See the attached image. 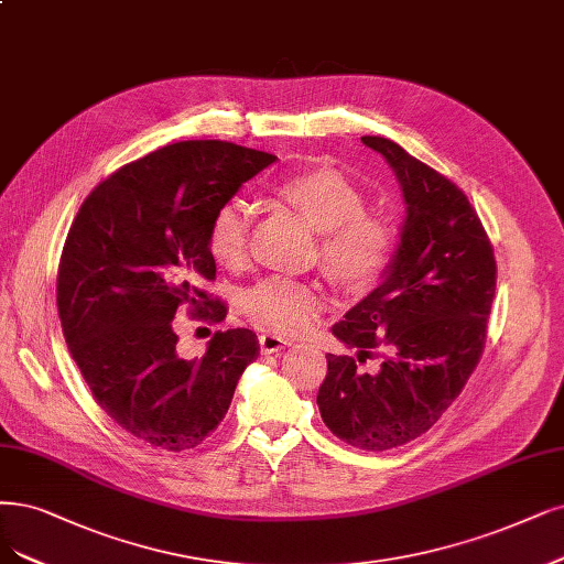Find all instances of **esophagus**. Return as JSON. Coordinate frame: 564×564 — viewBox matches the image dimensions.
<instances>
[{
    "label": "esophagus",
    "mask_w": 564,
    "mask_h": 564,
    "mask_svg": "<svg viewBox=\"0 0 564 564\" xmlns=\"http://www.w3.org/2000/svg\"><path fill=\"white\" fill-rule=\"evenodd\" d=\"M288 346H290V341L281 335H271V332L260 335V350L264 352V356H269V352H281Z\"/></svg>",
    "instance_id": "obj_1"
}]
</instances>
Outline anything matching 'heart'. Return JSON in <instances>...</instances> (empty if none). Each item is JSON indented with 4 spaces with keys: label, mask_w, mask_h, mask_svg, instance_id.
Masks as SVG:
<instances>
[{
    "label": "heart",
    "mask_w": 564,
    "mask_h": 564,
    "mask_svg": "<svg viewBox=\"0 0 564 564\" xmlns=\"http://www.w3.org/2000/svg\"><path fill=\"white\" fill-rule=\"evenodd\" d=\"M274 193L321 232L318 260L329 279L365 288L383 274L394 250V229L386 218L365 212L367 197L348 176L316 166L283 178ZM248 227L250 212L241 199H227L216 208L206 227V248L216 264L225 269L246 264ZM241 306L248 318L264 327L302 332L314 323L323 295L311 283L271 276L248 288Z\"/></svg>",
    "instance_id": "b5f03b06"
}]
</instances>
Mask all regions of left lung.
<instances>
[{
	"instance_id": "left-lung-1",
	"label": "left lung",
	"mask_w": 564,
	"mask_h": 564,
	"mask_svg": "<svg viewBox=\"0 0 564 564\" xmlns=\"http://www.w3.org/2000/svg\"><path fill=\"white\" fill-rule=\"evenodd\" d=\"M400 181L406 216L377 290L332 335L358 360L327 352L323 423L341 442L388 451L427 432L463 392L486 344L497 264L467 195L400 143L362 137ZM381 347L377 372L361 365Z\"/></svg>"
}]
</instances>
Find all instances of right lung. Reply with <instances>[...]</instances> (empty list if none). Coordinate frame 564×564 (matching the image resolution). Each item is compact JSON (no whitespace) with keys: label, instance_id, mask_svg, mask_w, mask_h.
Returning <instances> with one entry per match:
<instances>
[{"label":"right lung","instance_id":"right-lung-1","mask_svg":"<svg viewBox=\"0 0 564 564\" xmlns=\"http://www.w3.org/2000/svg\"><path fill=\"white\" fill-rule=\"evenodd\" d=\"M276 160L227 141H178L120 166L80 204L57 269V314L95 402L139 442L187 451L212 434L256 332H216L183 358L172 321L181 304L204 321L227 308L206 295L216 262L206 227L216 208Z\"/></svg>","mask_w":564,"mask_h":564}]
</instances>
